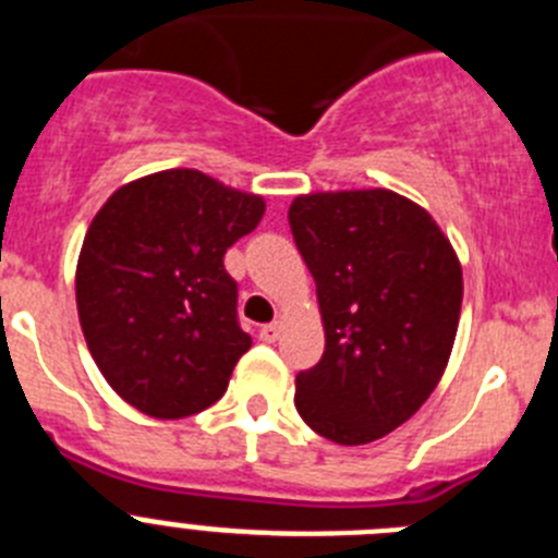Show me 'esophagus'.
Listing matches in <instances>:
<instances>
[{"label":"esophagus","instance_id":"1","mask_svg":"<svg viewBox=\"0 0 558 558\" xmlns=\"http://www.w3.org/2000/svg\"><path fill=\"white\" fill-rule=\"evenodd\" d=\"M279 332H282V327H279V324H263V327H259V338L265 340V343H274L276 338H279Z\"/></svg>","mask_w":558,"mask_h":558}]
</instances>
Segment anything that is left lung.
Instances as JSON below:
<instances>
[{"label":"left lung","mask_w":558,"mask_h":558,"mask_svg":"<svg viewBox=\"0 0 558 558\" xmlns=\"http://www.w3.org/2000/svg\"><path fill=\"white\" fill-rule=\"evenodd\" d=\"M290 231L315 279L322 360L295 377V411L335 445H368L425 405L461 315V263L445 231L391 190L299 195Z\"/></svg>","instance_id":"1"}]
</instances>
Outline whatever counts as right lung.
<instances>
[{
    "mask_svg": "<svg viewBox=\"0 0 558 558\" xmlns=\"http://www.w3.org/2000/svg\"><path fill=\"white\" fill-rule=\"evenodd\" d=\"M265 215L259 195L198 170L120 186L83 240L75 293L83 338L108 386L156 418L215 405L251 349L223 256Z\"/></svg>",
    "mask_w": 558,
    "mask_h": 558,
    "instance_id": "right-lung-1",
    "label": "right lung"
}]
</instances>
